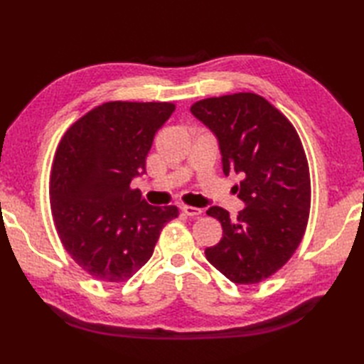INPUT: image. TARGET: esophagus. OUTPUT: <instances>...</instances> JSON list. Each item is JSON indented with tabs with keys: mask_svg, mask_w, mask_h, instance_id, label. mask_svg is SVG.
<instances>
[{
	"mask_svg": "<svg viewBox=\"0 0 364 364\" xmlns=\"http://www.w3.org/2000/svg\"><path fill=\"white\" fill-rule=\"evenodd\" d=\"M181 211L186 214V215H189V218H196V215H200L202 214V210H200V208H196V206H188V205H184V206H181Z\"/></svg>",
	"mask_w": 364,
	"mask_h": 364,
	"instance_id": "1",
	"label": "esophagus"
}]
</instances>
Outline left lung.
<instances>
[{"mask_svg": "<svg viewBox=\"0 0 364 364\" xmlns=\"http://www.w3.org/2000/svg\"><path fill=\"white\" fill-rule=\"evenodd\" d=\"M191 111L218 137L223 173L244 176L235 189L247 206L236 219L220 206L206 211L223 230L206 259L233 283H259L288 262L305 235L311 183L304 145L292 123L252 92L200 100Z\"/></svg>", "mask_w": 364, "mask_h": 364, "instance_id": "obj_1", "label": "left lung"}]
</instances>
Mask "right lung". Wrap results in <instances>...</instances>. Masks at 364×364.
I'll return each instance as SVG.
<instances>
[{
    "label": "right lung",
    "mask_w": 364,
    "mask_h": 364,
    "mask_svg": "<svg viewBox=\"0 0 364 364\" xmlns=\"http://www.w3.org/2000/svg\"><path fill=\"white\" fill-rule=\"evenodd\" d=\"M173 103L107 102L65 131L50 178V206L64 249L106 283L133 277L178 208L151 206L129 184L145 172L153 137Z\"/></svg>",
    "instance_id": "1"
}]
</instances>
